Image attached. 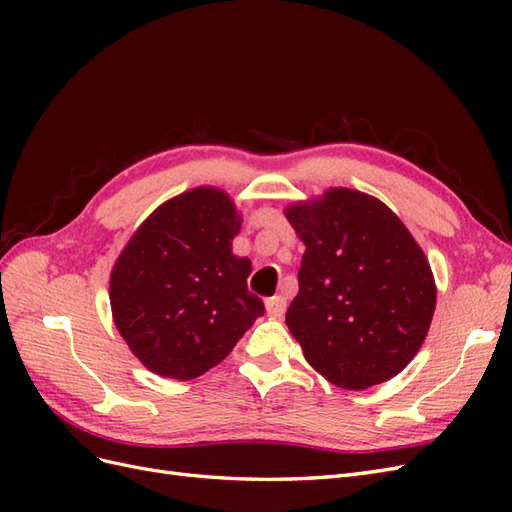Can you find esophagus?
I'll use <instances>...</instances> for the list:
<instances>
[{"label":"esophagus","mask_w":512,"mask_h":512,"mask_svg":"<svg viewBox=\"0 0 512 512\" xmlns=\"http://www.w3.org/2000/svg\"><path fill=\"white\" fill-rule=\"evenodd\" d=\"M267 314L271 318H282L286 314V299L282 297V294H277V297H271L267 299Z\"/></svg>","instance_id":"esophagus-1"}]
</instances>
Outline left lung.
Wrapping results in <instances>:
<instances>
[{
  "label": "left lung",
  "instance_id": "left-lung-1",
  "mask_svg": "<svg viewBox=\"0 0 512 512\" xmlns=\"http://www.w3.org/2000/svg\"><path fill=\"white\" fill-rule=\"evenodd\" d=\"M284 213L305 243L286 324L307 363L348 391L391 380L421 350L436 312L421 245L359 190L331 188Z\"/></svg>",
  "mask_w": 512,
  "mask_h": 512
}]
</instances>
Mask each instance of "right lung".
Instances as JSON below:
<instances>
[{
	"instance_id": "1",
	"label": "right lung",
	"mask_w": 512,
	"mask_h": 512,
	"mask_svg": "<svg viewBox=\"0 0 512 512\" xmlns=\"http://www.w3.org/2000/svg\"><path fill=\"white\" fill-rule=\"evenodd\" d=\"M241 213L200 185L134 230L111 271L115 327L149 371L192 380L224 361L265 305L247 290L250 258L232 254Z\"/></svg>"
}]
</instances>
